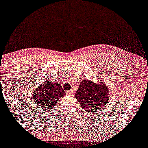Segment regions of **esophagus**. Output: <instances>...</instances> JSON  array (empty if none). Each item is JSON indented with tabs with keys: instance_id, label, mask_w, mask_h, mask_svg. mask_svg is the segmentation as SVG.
<instances>
[{
	"instance_id": "obj_1",
	"label": "esophagus",
	"mask_w": 148,
	"mask_h": 148,
	"mask_svg": "<svg viewBox=\"0 0 148 148\" xmlns=\"http://www.w3.org/2000/svg\"><path fill=\"white\" fill-rule=\"evenodd\" d=\"M67 94H69V95H71V94H73V91H72V90H68V91H67Z\"/></svg>"
}]
</instances>
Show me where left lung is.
<instances>
[{"instance_id": "left-lung-1", "label": "left lung", "mask_w": 148, "mask_h": 148, "mask_svg": "<svg viewBox=\"0 0 148 148\" xmlns=\"http://www.w3.org/2000/svg\"><path fill=\"white\" fill-rule=\"evenodd\" d=\"M109 90L104 83H94L88 79L81 82L75 96L82 108L93 112L101 109L109 101Z\"/></svg>"}]
</instances>
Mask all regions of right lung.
I'll use <instances>...</instances> for the list:
<instances>
[{
  "label": "right lung",
  "instance_id": "right-lung-1",
  "mask_svg": "<svg viewBox=\"0 0 148 148\" xmlns=\"http://www.w3.org/2000/svg\"><path fill=\"white\" fill-rule=\"evenodd\" d=\"M65 95V92L58 83L51 81H44L36 90H34L32 96L35 104L42 111L52 110L60 97Z\"/></svg>",
  "mask_w": 148,
  "mask_h": 148
}]
</instances>
